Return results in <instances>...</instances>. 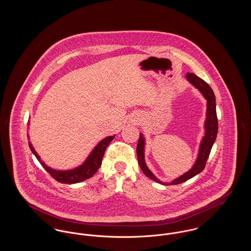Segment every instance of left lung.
Here are the masks:
<instances>
[{
  "instance_id": "8db88e82",
  "label": "left lung",
  "mask_w": 251,
  "mask_h": 251,
  "mask_svg": "<svg viewBox=\"0 0 251 251\" xmlns=\"http://www.w3.org/2000/svg\"><path fill=\"white\" fill-rule=\"evenodd\" d=\"M187 81L193 84L197 89L200 90V92L202 94L205 100H207V110H206V120L204 124L205 129V134L203 136L202 140L200 145L199 149V154L196 160V163L192 167L189 171L181 175L179 178L172 180L171 182H163L162 180L157 179L153 173L147 167L145 162V137L142 133L139 134V140L136 147V153H137V159L138 164L140 168L142 169L144 174L149 177L150 179L154 180L158 183L165 184V185H174V184H179L181 182L186 181L187 179H191L201 173L204 169L207 159L210 155L212 147L215 143L216 139V134L218 131V120L216 116V104H215V96L214 94L213 89L211 86L207 84L202 79L198 77L194 73H187L186 74Z\"/></svg>"
}]
</instances>
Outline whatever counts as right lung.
I'll list each match as a JSON object with an SVG mask.
<instances>
[{
	"label": "right lung",
	"instance_id": "right-lung-1",
	"mask_svg": "<svg viewBox=\"0 0 251 251\" xmlns=\"http://www.w3.org/2000/svg\"><path fill=\"white\" fill-rule=\"evenodd\" d=\"M115 135L107 136L104 139H102L100 143L98 144L94 148V150L91 151V153L86 158L84 161V164H82L79 167H75L73 169L70 170H56L51 167H48L45 165V163L40 159V157L36 153L34 147L31 142H29V147L32 151V152L35 154L36 159L39 161L41 166L44 167V169L48 172L49 174L53 178L56 179L57 181L62 182V183H77L81 182L84 179L91 178L99 167H100L101 162H102V157L104 155L105 150L107 148L108 145L114 139Z\"/></svg>",
	"mask_w": 251,
	"mask_h": 251
}]
</instances>
